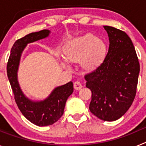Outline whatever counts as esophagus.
I'll use <instances>...</instances> for the list:
<instances>
[{"label": "esophagus", "instance_id": "obj_1", "mask_svg": "<svg viewBox=\"0 0 146 146\" xmlns=\"http://www.w3.org/2000/svg\"><path fill=\"white\" fill-rule=\"evenodd\" d=\"M74 88L76 90H80L82 88V86L80 81H76V82H74Z\"/></svg>", "mask_w": 146, "mask_h": 146}]
</instances>
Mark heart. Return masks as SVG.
I'll list each match as a JSON object with an SVG mask.
<instances>
[{"label": "heart", "mask_w": 146, "mask_h": 146, "mask_svg": "<svg viewBox=\"0 0 146 146\" xmlns=\"http://www.w3.org/2000/svg\"><path fill=\"white\" fill-rule=\"evenodd\" d=\"M65 58L71 62L80 61L81 66L94 70L103 62L107 54V46L102 40L93 34H86L72 39L64 48ZM68 68L66 64H64Z\"/></svg>", "instance_id": "b5f03b06"}]
</instances>
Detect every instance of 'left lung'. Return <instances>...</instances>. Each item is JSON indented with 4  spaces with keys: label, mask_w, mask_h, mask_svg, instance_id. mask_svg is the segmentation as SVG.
Segmentation results:
<instances>
[{
    "label": "left lung",
    "mask_w": 146,
    "mask_h": 146,
    "mask_svg": "<svg viewBox=\"0 0 146 146\" xmlns=\"http://www.w3.org/2000/svg\"><path fill=\"white\" fill-rule=\"evenodd\" d=\"M109 37V49L104 61L85 76L91 89L90 111L99 119L116 121L122 117L135 99L140 64L129 36L121 30L104 26Z\"/></svg>",
    "instance_id": "obj_1"
}]
</instances>
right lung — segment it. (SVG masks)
<instances>
[{"mask_svg": "<svg viewBox=\"0 0 146 146\" xmlns=\"http://www.w3.org/2000/svg\"><path fill=\"white\" fill-rule=\"evenodd\" d=\"M50 33L49 30H42L29 33L17 40L11 50L6 68L8 78L18 108L28 121L38 126L52 125L60 119L64 114L67 99L74 90L73 83L69 82L55 88L47 99L36 102L26 97L20 88L17 80V72L23 50L28 44L47 38Z\"/></svg>", "mask_w": 146, "mask_h": 146, "instance_id": "add662e5", "label": "right lung"}]
</instances>
